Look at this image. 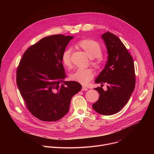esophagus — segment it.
<instances>
[{"mask_svg": "<svg viewBox=\"0 0 154 154\" xmlns=\"http://www.w3.org/2000/svg\"><path fill=\"white\" fill-rule=\"evenodd\" d=\"M82 91H87V90H88V88H86V87H85V86H82Z\"/></svg>", "mask_w": 154, "mask_h": 154, "instance_id": "1", "label": "esophagus"}]
</instances>
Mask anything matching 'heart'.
<instances>
[{
	"instance_id": "b5f03b06",
	"label": "heart",
	"mask_w": 154,
	"mask_h": 154,
	"mask_svg": "<svg viewBox=\"0 0 154 154\" xmlns=\"http://www.w3.org/2000/svg\"><path fill=\"white\" fill-rule=\"evenodd\" d=\"M76 46L82 49L85 54L90 58V63L96 69L101 67L102 49L99 44L92 39H83L78 42ZM71 51L66 49L62 54L61 61L64 66L66 68L71 67ZM94 74L91 69H77L70 75V79L75 82L83 85L88 83L93 77Z\"/></svg>"
}]
</instances>
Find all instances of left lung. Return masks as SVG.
<instances>
[{
	"label": "left lung",
	"instance_id": "obj_1",
	"mask_svg": "<svg viewBox=\"0 0 154 154\" xmlns=\"http://www.w3.org/2000/svg\"><path fill=\"white\" fill-rule=\"evenodd\" d=\"M102 38L108 55L105 68L95 80L102 85L94 88L99 98L92 106L98 113L108 116L119 112L127 104L136 80L133 58L120 39L108 31ZM105 82L108 84L106 91L102 88Z\"/></svg>",
	"mask_w": 154,
	"mask_h": 154
}]
</instances>
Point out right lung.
<instances>
[{
  "label": "right lung",
  "mask_w": 154,
  "mask_h": 154,
  "mask_svg": "<svg viewBox=\"0 0 154 154\" xmlns=\"http://www.w3.org/2000/svg\"><path fill=\"white\" fill-rule=\"evenodd\" d=\"M74 37H45L28 48L16 71V83L29 111L42 121H57L69 112L82 85L66 77L61 55Z\"/></svg>",
  "instance_id": "1"
}]
</instances>
